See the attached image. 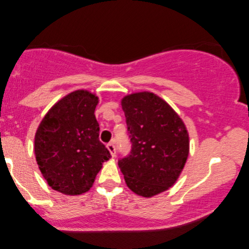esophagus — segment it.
Here are the masks:
<instances>
[{"label":"esophagus","mask_w":249,"mask_h":249,"mask_svg":"<svg viewBox=\"0 0 249 249\" xmlns=\"http://www.w3.org/2000/svg\"><path fill=\"white\" fill-rule=\"evenodd\" d=\"M107 149L109 150V152H110V154H111V157L115 158L116 157V146H115V144H113L112 142H109V143L107 144Z\"/></svg>","instance_id":"34e87169"}]
</instances>
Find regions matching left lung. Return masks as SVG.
I'll use <instances>...</instances> for the list:
<instances>
[{"label":"left lung","instance_id":"left-lung-1","mask_svg":"<svg viewBox=\"0 0 249 249\" xmlns=\"http://www.w3.org/2000/svg\"><path fill=\"white\" fill-rule=\"evenodd\" d=\"M131 151L118 165L130 190L143 197L164 192L180 177L189 157V133L174 110L152 92L121 100Z\"/></svg>","mask_w":249,"mask_h":249}]
</instances>
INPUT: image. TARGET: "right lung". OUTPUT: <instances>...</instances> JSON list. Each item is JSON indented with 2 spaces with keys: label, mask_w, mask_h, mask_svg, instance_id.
Masks as SVG:
<instances>
[{
  "label": "right lung",
  "mask_w": 249,
  "mask_h": 249,
  "mask_svg": "<svg viewBox=\"0 0 249 249\" xmlns=\"http://www.w3.org/2000/svg\"><path fill=\"white\" fill-rule=\"evenodd\" d=\"M98 97L76 90L56 103L40 122L34 152L48 185L66 195L90 190L103 163L111 156L99 141L95 117Z\"/></svg>",
  "instance_id": "1"
}]
</instances>
